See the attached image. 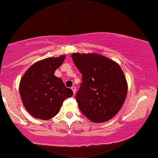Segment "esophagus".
I'll return each mask as SVG.
<instances>
[{"mask_svg": "<svg viewBox=\"0 0 158 158\" xmlns=\"http://www.w3.org/2000/svg\"><path fill=\"white\" fill-rule=\"evenodd\" d=\"M71 89H72L73 92V94L76 93V91H77V89H76L75 87H71Z\"/></svg>", "mask_w": 158, "mask_h": 158, "instance_id": "34e87169", "label": "esophagus"}]
</instances>
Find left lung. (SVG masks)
<instances>
[{"label": "left lung", "instance_id": "obj_1", "mask_svg": "<svg viewBox=\"0 0 158 158\" xmlns=\"http://www.w3.org/2000/svg\"><path fill=\"white\" fill-rule=\"evenodd\" d=\"M82 75L76 99L81 113L93 123L106 122L119 112L127 93V83L117 63L96 53H73Z\"/></svg>", "mask_w": 158, "mask_h": 158}]
</instances>
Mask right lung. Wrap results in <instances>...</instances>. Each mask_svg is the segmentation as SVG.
Returning a JSON list of instances; mask_svg holds the SVG:
<instances>
[{"mask_svg":"<svg viewBox=\"0 0 158 158\" xmlns=\"http://www.w3.org/2000/svg\"><path fill=\"white\" fill-rule=\"evenodd\" d=\"M65 58L63 55L35 62L22 77L19 86L22 101L35 118H52L58 114L64 100L73 95V91L65 87L60 78L54 75Z\"/></svg>","mask_w":158,"mask_h":158,"instance_id":"1","label":"right lung"}]
</instances>
